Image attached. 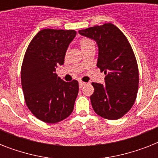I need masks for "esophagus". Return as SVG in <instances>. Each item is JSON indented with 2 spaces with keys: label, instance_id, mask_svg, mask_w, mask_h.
<instances>
[{
  "label": "esophagus",
  "instance_id": "obj_1",
  "mask_svg": "<svg viewBox=\"0 0 158 158\" xmlns=\"http://www.w3.org/2000/svg\"><path fill=\"white\" fill-rule=\"evenodd\" d=\"M85 84H86V83H84V82H82V81H79V88H80V89H82V88H83V87H84Z\"/></svg>",
  "mask_w": 158,
  "mask_h": 158
}]
</instances>
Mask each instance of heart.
<instances>
[{"label": "heart", "mask_w": 158, "mask_h": 158, "mask_svg": "<svg viewBox=\"0 0 158 158\" xmlns=\"http://www.w3.org/2000/svg\"><path fill=\"white\" fill-rule=\"evenodd\" d=\"M92 44H94L93 42H92L91 40L88 39V38H83V39H81V41H80V47H81V49L84 48H86L88 46L92 45Z\"/></svg>", "instance_id": "b5f03b06"}]
</instances>
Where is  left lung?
<instances>
[{
    "mask_svg": "<svg viewBox=\"0 0 158 158\" xmlns=\"http://www.w3.org/2000/svg\"><path fill=\"white\" fill-rule=\"evenodd\" d=\"M98 47L97 66L105 74V84L92 83L90 100L94 111L108 120H117L130 110L137 97L139 69L135 53L124 33L112 23L79 31Z\"/></svg>",
    "mask_w": 158,
    "mask_h": 158,
    "instance_id": "8db88e82",
    "label": "left lung"
}]
</instances>
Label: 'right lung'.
<instances>
[{
	"label": "right lung",
	"mask_w": 158,
	"mask_h": 158,
	"mask_svg": "<svg viewBox=\"0 0 158 158\" xmlns=\"http://www.w3.org/2000/svg\"><path fill=\"white\" fill-rule=\"evenodd\" d=\"M76 32L45 28L29 43L21 68V84L25 102L36 117L54 124L74 110L79 93L77 80L64 82L56 74Z\"/></svg>",
	"instance_id": "add662e5"
}]
</instances>
